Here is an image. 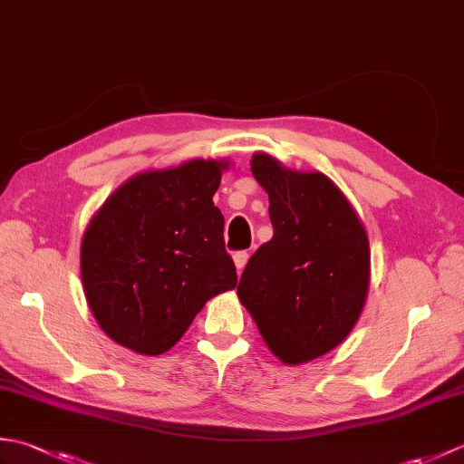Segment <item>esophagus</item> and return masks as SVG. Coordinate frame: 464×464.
I'll return each instance as SVG.
<instances>
[{
  "instance_id": "1",
  "label": "esophagus",
  "mask_w": 464,
  "mask_h": 464,
  "mask_svg": "<svg viewBox=\"0 0 464 464\" xmlns=\"http://www.w3.org/2000/svg\"><path fill=\"white\" fill-rule=\"evenodd\" d=\"M247 259H249L247 251H237L233 255V261H235V267H237V273L243 271L245 265H247Z\"/></svg>"
}]
</instances>
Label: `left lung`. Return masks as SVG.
I'll return each instance as SVG.
<instances>
[{
	"instance_id": "1",
	"label": "left lung",
	"mask_w": 464,
	"mask_h": 464,
	"mask_svg": "<svg viewBox=\"0 0 464 464\" xmlns=\"http://www.w3.org/2000/svg\"><path fill=\"white\" fill-rule=\"evenodd\" d=\"M251 173L269 193L273 239L241 275L237 295L275 357L301 364L349 337L367 301V231L327 175L291 171L255 153Z\"/></svg>"
}]
</instances>
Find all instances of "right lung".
<instances>
[{
    "mask_svg": "<svg viewBox=\"0 0 464 464\" xmlns=\"http://www.w3.org/2000/svg\"><path fill=\"white\" fill-rule=\"evenodd\" d=\"M227 161L191 160L131 177L87 225L82 283L107 337L161 354L215 295L237 287L213 205Z\"/></svg>",
    "mask_w": 464,
    "mask_h": 464,
    "instance_id": "1",
    "label": "right lung"
}]
</instances>
